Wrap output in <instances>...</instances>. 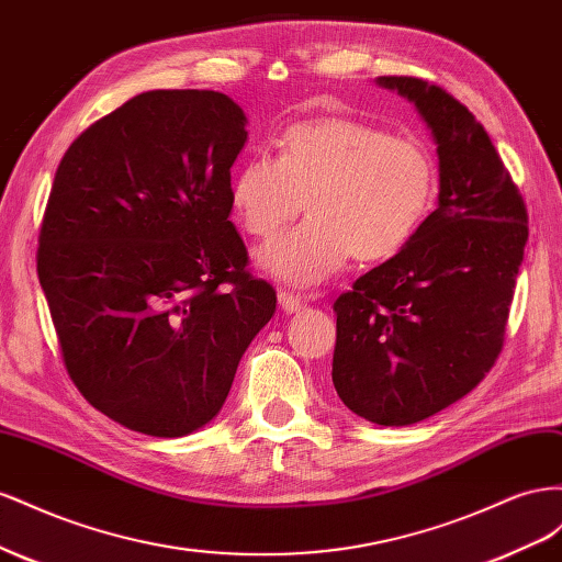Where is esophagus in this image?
Listing matches in <instances>:
<instances>
[{"instance_id":"34e87169","label":"esophagus","mask_w":562,"mask_h":562,"mask_svg":"<svg viewBox=\"0 0 562 562\" xmlns=\"http://www.w3.org/2000/svg\"><path fill=\"white\" fill-rule=\"evenodd\" d=\"M278 301H280V308L284 313H299L303 306H306V299L290 292V290H280L278 292Z\"/></svg>"}]
</instances>
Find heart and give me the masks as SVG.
I'll use <instances>...</instances> for the list:
<instances>
[{"instance_id":"1","label":"heart","mask_w":562,"mask_h":562,"mask_svg":"<svg viewBox=\"0 0 562 562\" xmlns=\"http://www.w3.org/2000/svg\"><path fill=\"white\" fill-rule=\"evenodd\" d=\"M438 198V162L424 140L346 117L299 122L278 140V159L256 155L237 169L231 202L254 237H272L303 206L311 216L272 239L256 263L296 286L325 282L352 254H397Z\"/></svg>"}]
</instances>
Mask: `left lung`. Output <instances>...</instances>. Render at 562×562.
Returning <instances> with one entry per match:
<instances>
[{"mask_svg":"<svg viewBox=\"0 0 562 562\" xmlns=\"http://www.w3.org/2000/svg\"><path fill=\"white\" fill-rule=\"evenodd\" d=\"M438 143V210L393 259L334 301V389L379 426L450 407L492 370L527 243V210L473 112L419 77H376Z\"/></svg>","mask_w":562,"mask_h":562,"instance_id":"obj_1","label":"left lung"}]
</instances>
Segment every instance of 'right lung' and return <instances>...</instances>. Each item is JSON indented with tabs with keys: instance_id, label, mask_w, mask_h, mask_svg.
Returning a JSON list of instances; mask_svg holds the SVG:
<instances>
[{
	"instance_id": "obj_1",
	"label": "right lung",
	"mask_w": 562,
	"mask_h": 562,
	"mask_svg": "<svg viewBox=\"0 0 562 562\" xmlns=\"http://www.w3.org/2000/svg\"><path fill=\"white\" fill-rule=\"evenodd\" d=\"M245 124L226 93L146 91L56 169L37 276L63 362L89 405L146 436L210 424L276 313L228 218Z\"/></svg>"
}]
</instances>
